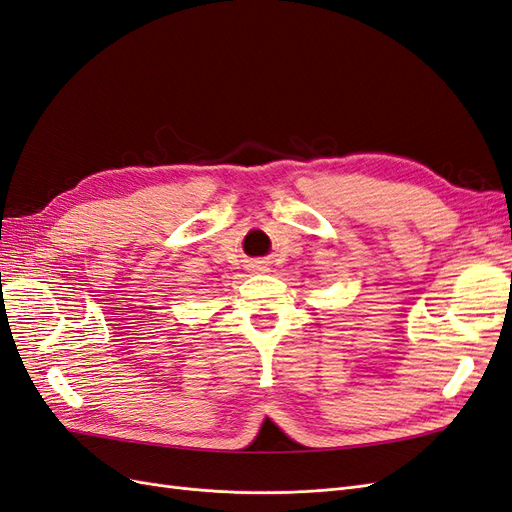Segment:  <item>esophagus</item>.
Wrapping results in <instances>:
<instances>
[{"label":"esophagus","instance_id":"esophagus-1","mask_svg":"<svg viewBox=\"0 0 512 512\" xmlns=\"http://www.w3.org/2000/svg\"><path fill=\"white\" fill-rule=\"evenodd\" d=\"M254 269H256V271H267V267L262 265V262H258V265H254Z\"/></svg>","mask_w":512,"mask_h":512}]
</instances>
